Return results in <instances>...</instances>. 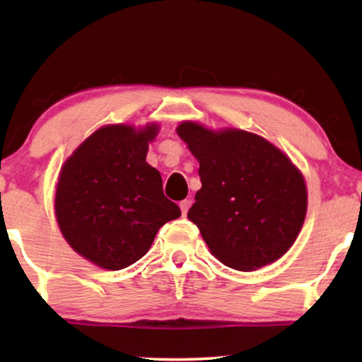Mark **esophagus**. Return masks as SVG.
Here are the masks:
<instances>
[{
  "mask_svg": "<svg viewBox=\"0 0 362 362\" xmlns=\"http://www.w3.org/2000/svg\"><path fill=\"white\" fill-rule=\"evenodd\" d=\"M189 206H191V201H187V199H185V201H181V202H180V207H181L182 216H186V214H187V209H189Z\"/></svg>",
  "mask_w": 362,
  "mask_h": 362,
  "instance_id": "obj_1",
  "label": "esophagus"
}]
</instances>
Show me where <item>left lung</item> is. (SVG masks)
Listing matches in <instances>:
<instances>
[{
    "instance_id": "1",
    "label": "left lung",
    "mask_w": 362,
    "mask_h": 362,
    "mask_svg": "<svg viewBox=\"0 0 362 362\" xmlns=\"http://www.w3.org/2000/svg\"><path fill=\"white\" fill-rule=\"evenodd\" d=\"M177 135L199 161L201 189L187 212L212 255L242 272L280 259L306 216V185L290 158L254 133L182 122Z\"/></svg>"
}]
</instances>
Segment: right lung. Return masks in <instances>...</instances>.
I'll return each mask as SVG.
<instances>
[{
    "label": "right lung",
    "mask_w": 362,
    "mask_h": 362,
    "mask_svg": "<svg viewBox=\"0 0 362 362\" xmlns=\"http://www.w3.org/2000/svg\"><path fill=\"white\" fill-rule=\"evenodd\" d=\"M158 125L141 130L107 125L92 133L64 163L56 217L77 254L107 270L135 264L156 232L181 209L163 194L160 171L146 163Z\"/></svg>",
    "instance_id": "1"
}]
</instances>
